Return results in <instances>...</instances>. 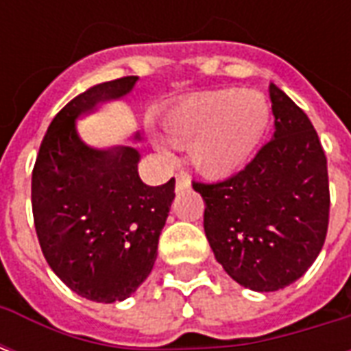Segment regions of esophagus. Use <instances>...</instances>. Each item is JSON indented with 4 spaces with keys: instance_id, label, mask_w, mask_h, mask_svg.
<instances>
[{
    "instance_id": "1",
    "label": "esophagus",
    "mask_w": 351,
    "mask_h": 351,
    "mask_svg": "<svg viewBox=\"0 0 351 351\" xmlns=\"http://www.w3.org/2000/svg\"><path fill=\"white\" fill-rule=\"evenodd\" d=\"M186 188H190V176L186 173H178L176 175V191H182Z\"/></svg>"
}]
</instances>
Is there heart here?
Here are the masks:
<instances>
[{
    "instance_id": "heart-1",
    "label": "heart",
    "mask_w": 351,
    "mask_h": 351,
    "mask_svg": "<svg viewBox=\"0 0 351 351\" xmlns=\"http://www.w3.org/2000/svg\"><path fill=\"white\" fill-rule=\"evenodd\" d=\"M271 123L263 93L218 90L186 97L163 116L171 145L188 146L190 161L206 176H229L254 158ZM165 148V141L154 135Z\"/></svg>"
}]
</instances>
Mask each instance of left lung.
<instances>
[{
	"mask_svg": "<svg viewBox=\"0 0 351 351\" xmlns=\"http://www.w3.org/2000/svg\"><path fill=\"white\" fill-rule=\"evenodd\" d=\"M274 135L221 182H193L205 201V235L216 261L254 291H278L308 271L329 223L327 158L308 116L269 86Z\"/></svg>",
	"mask_w": 351,
	"mask_h": 351,
	"instance_id": "obj_1",
	"label": "left lung"
}]
</instances>
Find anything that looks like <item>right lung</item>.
Wrapping results in <instances>:
<instances>
[{
	"instance_id": "right-lung-1",
	"label": "right lung",
	"mask_w": 351,
	"mask_h": 351,
	"mask_svg": "<svg viewBox=\"0 0 351 351\" xmlns=\"http://www.w3.org/2000/svg\"><path fill=\"white\" fill-rule=\"evenodd\" d=\"M137 80L103 82L69 101L49 125L32 175L43 256L65 286L95 302L123 301L148 278L175 199V178L141 180L135 148L99 150L77 133V118L128 95Z\"/></svg>"
}]
</instances>
